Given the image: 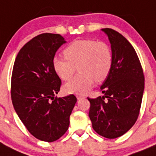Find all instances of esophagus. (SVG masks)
Returning a JSON list of instances; mask_svg holds the SVG:
<instances>
[{
	"mask_svg": "<svg viewBox=\"0 0 156 156\" xmlns=\"http://www.w3.org/2000/svg\"><path fill=\"white\" fill-rule=\"evenodd\" d=\"M76 98H77V99H78V100H80V99L83 98V95H81V94H76Z\"/></svg>",
	"mask_w": 156,
	"mask_h": 156,
	"instance_id": "1",
	"label": "esophagus"
}]
</instances>
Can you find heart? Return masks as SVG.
<instances>
[{
    "label": "heart",
    "instance_id": "b5f03b06",
    "mask_svg": "<svg viewBox=\"0 0 156 156\" xmlns=\"http://www.w3.org/2000/svg\"><path fill=\"white\" fill-rule=\"evenodd\" d=\"M66 58L55 57L53 68L65 81L69 80L76 70L80 73L67 83V93L83 94L90 90L94 81L101 83L108 77L112 66V52L104 41L79 40L73 42L64 51Z\"/></svg>",
    "mask_w": 156,
    "mask_h": 156
}]
</instances>
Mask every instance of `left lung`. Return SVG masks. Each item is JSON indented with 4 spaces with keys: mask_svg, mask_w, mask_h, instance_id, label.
Returning <instances> with one entry per match:
<instances>
[{
    "mask_svg": "<svg viewBox=\"0 0 156 156\" xmlns=\"http://www.w3.org/2000/svg\"><path fill=\"white\" fill-rule=\"evenodd\" d=\"M112 52L111 71L101 91L103 97L90 98L89 117L92 127L106 138L119 137L137 121L144 89L141 64L130 43L115 30L102 29Z\"/></svg>",
    "mask_w": 156,
    "mask_h": 156,
    "instance_id": "1",
    "label": "left lung"
}]
</instances>
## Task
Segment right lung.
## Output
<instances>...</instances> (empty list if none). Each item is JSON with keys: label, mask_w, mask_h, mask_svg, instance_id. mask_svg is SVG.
<instances>
[{"label": "right lung", "mask_w": 156, "mask_h": 156, "mask_svg": "<svg viewBox=\"0 0 156 156\" xmlns=\"http://www.w3.org/2000/svg\"><path fill=\"white\" fill-rule=\"evenodd\" d=\"M65 43L60 34L46 33L34 37L19 51L12 70L14 108L28 131L47 142L58 140L67 131L76 102L73 94L55 97L62 81L54 70L53 59Z\"/></svg>", "instance_id": "obj_1"}]
</instances>
